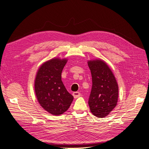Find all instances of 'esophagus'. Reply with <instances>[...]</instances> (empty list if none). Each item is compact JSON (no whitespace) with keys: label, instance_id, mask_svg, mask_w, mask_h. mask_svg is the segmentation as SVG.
<instances>
[{"label":"esophagus","instance_id":"esophagus-1","mask_svg":"<svg viewBox=\"0 0 149 149\" xmlns=\"http://www.w3.org/2000/svg\"><path fill=\"white\" fill-rule=\"evenodd\" d=\"M73 95L74 98H77L81 96V93L79 92H74L73 93Z\"/></svg>","mask_w":149,"mask_h":149}]
</instances>
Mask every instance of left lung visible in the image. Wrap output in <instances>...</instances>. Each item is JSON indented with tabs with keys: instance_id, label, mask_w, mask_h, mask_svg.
Listing matches in <instances>:
<instances>
[{
	"instance_id": "left-lung-1",
	"label": "left lung",
	"mask_w": 149,
	"mask_h": 149,
	"mask_svg": "<svg viewBox=\"0 0 149 149\" xmlns=\"http://www.w3.org/2000/svg\"><path fill=\"white\" fill-rule=\"evenodd\" d=\"M92 76V88L88 100L91 112L102 118L116 107L118 100V85L109 66L102 60L88 61Z\"/></svg>"
}]
</instances>
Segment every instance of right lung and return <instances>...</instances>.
Segmentation results:
<instances>
[{
    "instance_id": "1",
    "label": "right lung",
    "mask_w": 149,
    "mask_h": 149,
    "mask_svg": "<svg viewBox=\"0 0 149 149\" xmlns=\"http://www.w3.org/2000/svg\"><path fill=\"white\" fill-rule=\"evenodd\" d=\"M66 59L54 58L39 68L35 81V91L40 104L53 115H60L70 107L73 96L61 81V72Z\"/></svg>"
}]
</instances>
